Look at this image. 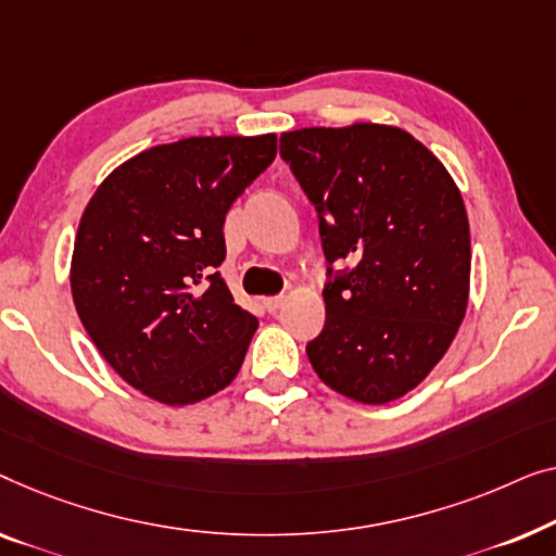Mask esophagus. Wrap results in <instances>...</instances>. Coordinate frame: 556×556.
<instances>
[{
    "mask_svg": "<svg viewBox=\"0 0 556 556\" xmlns=\"http://www.w3.org/2000/svg\"><path fill=\"white\" fill-rule=\"evenodd\" d=\"M281 304H285V296L281 294H277V296H267V300H264V307H267L269 312H277Z\"/></svg>",
    "mask_w": 556,
    "mask_h": 556,
    "instance_id": "obj_1",
    "label": "esophagus"
}]
</instances>
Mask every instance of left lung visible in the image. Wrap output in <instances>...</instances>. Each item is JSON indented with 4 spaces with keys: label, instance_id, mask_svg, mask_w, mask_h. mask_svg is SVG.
Segmentation results:
<instances>
[{
    "label": "left lung",
    "instance_id": "left-lung-1",
    "mask_svg": "<svg viewBox=\"0 0 556 556\" xmlns=\"http://www.w3.org/2000/svg\"><path fill=\"white\" fill-rule=\"evenodd\" d=\"M279 155L317 211L330 264L309 363L353 401H395L433 370L466 315L464 199L443 163L390 125L281 132Z\"/></svg>",
    "mask_w": 556,
    "mask_h": 556
}]
</instances>
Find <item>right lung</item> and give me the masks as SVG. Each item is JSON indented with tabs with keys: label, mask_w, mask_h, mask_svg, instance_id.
I'll return each mask as SVG.
<instances>
[{
	"label": "right lung",
	"mask_w": 556,
	"mask_h": 556,
	"mask_svg": "<svg viewBox=\"0 0 556 556\" xmlns=\"http://www.w3.org/2000/svg\"><path fill=\"white\" fill-rule=\"evenodd\" d=\"M277 136L186 138L125 161L80 218L75 309L115 372L166 405L237 378L256 330L222 277L226 211L275 161Z\"/></svg>",
	"instance_id": "obj_1"
}]
</instances>
